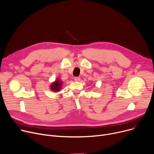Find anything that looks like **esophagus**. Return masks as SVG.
<instances>
[{"mask_svg":"<svg viewBox=\"0 0 154 154\" xmlns=\"http://www.w3.org/2000/svg\"><path fill=\"white\" fill-rule=\"evenodd\" d=\"M74 79H75V81H79L80 79H81V78H80L79 77H75V78H74Z\"/></svg>","mask_w":154,"mask_h":154,"instance_id":"obj_1","label":"esophagus"}]
</instances>
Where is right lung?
Listing matches in <instances>:
<instances>
[{
    "instance_id": "right-lung-1",
    "label": "right lung",
    "mask_w": 154,
    "mask_h": 154,
    "mask_svg": "<svg viewBox=\"0 0 154 154\" xmlns=\"http://www.w3.org/2000/svg\"><path fill=\"white\" fill-rule=\"evenodd\" d=\"M61 87V82L60 80H57L51 85V89L52 91H58Z\"/></svg>"
}]
</instances>
